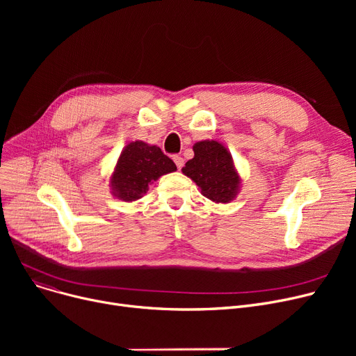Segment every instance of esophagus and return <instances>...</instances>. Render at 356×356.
Here are the masks:
<instances>
[{
  "label": "esophagus",
  "instance_id": "esophagus-1",
  "mask_svg": "<svg viewBox=\"0 0 356 356\" xmlns=\"http://www.w3.org/2000/svg\"><path fill=\"white\" fill-rule=\"evenodd\" d=\"M173 160H175V163H176V165H177L179 170H181V167H183V164H184V160H183L180 156H175V157H173Z\"/></svg>",
  "mask_w": 356,
  "mask_h": 356
}]
</instances>
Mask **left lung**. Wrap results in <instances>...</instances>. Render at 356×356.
<instances>
[{
  "mask_svg": "<svg viewBox=\"0 0 356 356\" xmlns=\"http://www.w3.org/2000/svg\"><path fill=\"white\" fill-rule=\"evenodd\" d=\"M195 157L181 168L191 177L200 193L215 203H229L241 191V177L228 148L215 140L197 141Z\"/></svg>",
  "mask_w": 356,
  "mask_h": 356,
  "instance_id": "obj_1",
  "label": "left lung"
}]
</instances>
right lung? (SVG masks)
<instances>
[{
    "label": "right lung",
    "mask_w": 356,
    "mask_h": 356,
    "mask_svg": "<svg viewBox=\"0 0 356 356\" xmlns=\"http://www.w3.org/2000/svg\"><path fill=\"white\" fill-rule=\"evenodd\" d=\"M177 167L157 145L131 141L121 152L109 177L111 193L124 202L143 197L148 186L160 176L176 172Z\"/></svg>",
    "instance_id": "right-lung-1"
}]
</instances>
